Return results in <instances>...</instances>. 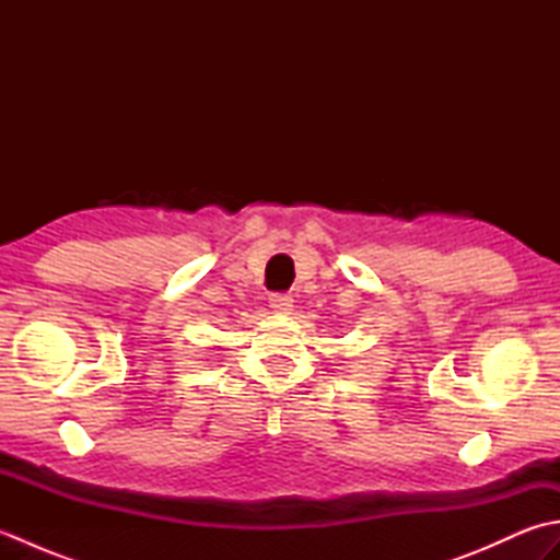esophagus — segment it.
Here are the masks:
<instances>
[{"label": "esophagus", "instance_id": "34e87169", "mask_svg": "<svg viewBox=\"0 0 560 560\" xmlns=\"http://www.w3.org/2000/svg\"><path fill=\"white\" fill-rule=\"evenodd\" d=\"M269 307L273 313H291L293 311V299L287 293H273L269 299Z\"/></svg>", "mask_w": 560, "mask_h": 560}]
</instances>
